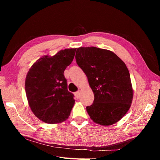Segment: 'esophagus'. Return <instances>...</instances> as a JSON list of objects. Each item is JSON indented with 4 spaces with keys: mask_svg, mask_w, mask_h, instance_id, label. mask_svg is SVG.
Segmentation results:
<instances>
[{
    "mask_svg": "<svg viewBox=\"0 0 160 160\" xmlns=\"http://www.w3.org/2000/svg\"><path fill=\"white\" fill-rule=\"evenodd\" d=\"M80 91H77V92H75V97L77 98H79V96H80Z\"/></svg>",
    "mask_w": 160,
    "mask_h": 160,
    "instance_id": "34e87169",
    "label": "esophagus"
}]
</instances>
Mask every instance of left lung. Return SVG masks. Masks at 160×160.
Masks as SVG:
<instances>
[{
    "mask_svg": "<svg viewBox=\"0 0 160 160\" xmlns=\"http://www.w3.org/2000/svg\"><path fill=\"white\" fill-rule=\"evenodd\" d=\"M75 59L94 94L93 104L86 108L90 118L105 126L117 123L126 114L133 100L126 65L113 52L95 47L77 48Z\"/></svg>",
    "mask_w": 160,
    "mask_h": 160,
    "instance_id": "obj_1",
    "label": "left lung"
}]
</instances>
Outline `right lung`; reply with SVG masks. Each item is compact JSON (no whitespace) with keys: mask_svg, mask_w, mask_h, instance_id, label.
Instances as JSON below:
<instances>
[{"mask_svg":"<svg viewBox=\"0 0 160 160\" xmlns=\"http://www.w3.org/2000/svg\"><path fill=\"white\" fill-rule=\"evenodd\" d=\"M76 49H65L53 56H43L27 72L25 91L28 105L43 122L59 123L70 115L75 99L67 89L64 71L73 60Z\"/></svg>","mask_w":160,"mask_h":160,"instance_id":"add662e5","label":"right lung"}]
</instances>
